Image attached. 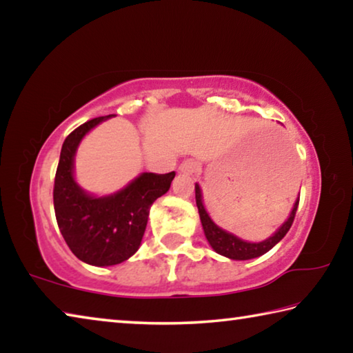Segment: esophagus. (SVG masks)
<instances>
[{
  "label": "esophagus",
  "instance_id": "obj_1",
  "mask_svg": "<svg viewBox=\"0 0 353 353\" xmlns=\"http://www.w3.org/2000/svg\"><path fill=\"white\" fill-rule=\"evenodd\" d=\"M198 170L199 163L196 160H185L179 166V172H182V174H194V172H198Z\"/></svg>",
  "mask_w": 353,
  "mask_h": 353
}]
</instances>
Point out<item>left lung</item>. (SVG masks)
<instances>
[{"label":"left lung","instance_id":"left-lung-1","mask_svg":"<svg viewBox=\"0 0 353 353\" xmlns=\"http://www.w3.org/2000/svg\"><path fill=\"white\" fill-rule=\"evenodd\" d=\"M194 190H196V205H198L202 229H204L205 238L208 240V243H210L213 250H216L218 254L224 255L230 260H250V259H255V256L266 254L268 250H271L286 234H288L292 221H294L297 205H299V198H297L296 204L290 213V218L280 225V229L272 236L260 243H249L235 236L234 234H229V232L223 230L221 227L214 224L212 218L208 216V213L204 208V204H202V191L198 183L194 185Z\"/></svg>","mask_w":353,"mask_h":353}]
</instances>
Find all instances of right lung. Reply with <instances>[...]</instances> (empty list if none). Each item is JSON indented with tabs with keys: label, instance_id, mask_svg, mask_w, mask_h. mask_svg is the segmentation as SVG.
I'll return each instance as SVG.
<instances>
[{
	"label": "right lung",
	"instance_id": "add662e5",
	"mask_svg": "<svg viewBox=\"0 0 353 353\" xmlns=\"http://www.w3.org/2000/svg\"><path fill=\"white\" fill-rule=\"evenodd\" d=\"M115 117L93 118L65 139L54 179V212L65 243L77 259L93 266L126 261L140 248L149 208L170 190L176 172H143L128 187L110 196L88 194L76 183L74 154L83 135Z\"/></svg>",
	"mask_w": 353,
	"mask_h": 353
}]
</instances>
